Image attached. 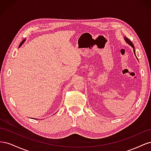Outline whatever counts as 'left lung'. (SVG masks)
Listing matches in <instances>:
<instances>
[{
    "label": "left lung",
    "instance_id": "8db88e82",
    "mask_svg": "<svg viewBox=\"0 0 151 151\" xmlns=\"http://www.w3.org/2000/svg\"><path fill=\"white\" fill-rule=\"evenodd\" d=\"M125 41L126 42L129 43L130 45H131V46L132 47V48H134V53H135V50H134V44L132 43V42H131V41L129 39V38H125Z\"/></svg>",
    "mask_w": 151,
    "mask_h": 151
}]
</instances>
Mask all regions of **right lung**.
I'll return each mask as SVG.
<instances>
[{
	"label": "right lung",
	"mask_w": 151,
	"mask_h": 151,
	"mask_svg": "<svg viewBox=\"0 0 151 151\" xmlns=\"http://www.w3.org/2000/svg\"><path fill=\"white\" fill-rule=\"evenodd\" d=\"M24 41H25V40H22V42H21V43H20V45H19V47H20L21 46V45H22V44H23V43H24Z\"/></svg>",
	"instance_id": "obj_1"
}]
</instances>
